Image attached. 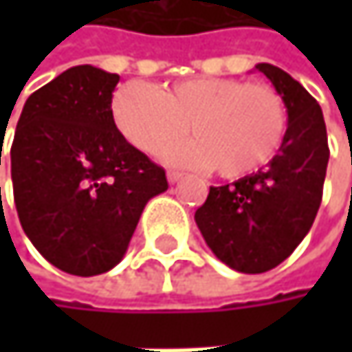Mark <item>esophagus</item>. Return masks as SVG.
I'll return each instance as SVG.
<instances>
[{"label":"esophagus","mask_w":352,"mask_h":352,"mask_svg":"<svg viewBox=\"0 0 352 352\" xmlns=\"http://www.w3.org/2000/svg\"><path fill=\"white\" fill-rule=\"evenodd\" d=\"M179 179H183V173H181V171H167V181H169V183H177Z\"/></svg>","instance_id":"1"}]
</instances>
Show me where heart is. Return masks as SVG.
I'll return each instance as SVG.
<instances>
[{"label": "heart", "instance_id": "1", "mask_svg": "<svg viewBox=\"0 0 352 352\" xmlns=\"http://www.w3.org/2000/svg\"><path fill=\"white\" fill-rule=\"evenodd\" d=\"M111 116L118 130L151 155L175 144L189 128L195 138L171 148L167 159L177 165L216 167L226 179L263 167L287 130V107L271 85L232 77L181 79L165 91L128 81L111 100Z\"/></svg>", "mask_w": 352, "mask_h": 352}]
</instances>
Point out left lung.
<instances>
[{
  "mask_svg": "<svg viewBox=\"0 0 352 352\" xmlns=\"http://www.w3.org/2000/svg\"><path fill=\"white\" fill-rule=\"evenodd\" d=\"M283 98L287 130L265 169L210 187L195 224L212 252L241 273H265L283 263L310 232L322 201L328 136L318 102L292 75L258 63Z\"/></svg>",
  "mask_w": 352,
  "mask_h": 352,
  "instance_id": "obj_1",
  "label": "left lung"
}]
</instances>
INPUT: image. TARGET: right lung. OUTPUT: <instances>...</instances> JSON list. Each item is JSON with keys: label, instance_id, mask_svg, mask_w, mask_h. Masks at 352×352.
<instances>
[{"label": "right lung", "instance_id": "right-lung-1", "mask_svg": "<svg viewBox=\"0 0 352 352\" xmlns=\"http://www.w3.org/2000/svg\"><path fill=\"white\" fill-rule=\"evenodd\" d=\"M118 81L91 65L67 69L26 100L10 151L26 236L48 263L79 277L113 269L146 201L169 187L163 167L116 128Z\"/></svg>", "mask_w": 352, "mask_h": 352}]
</instances>
